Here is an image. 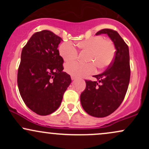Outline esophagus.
<instances>
[{
    "label": "esophagus",
    "instance_id": "obj_1",
    "mask_svg": "<svg viewBox=\"0 0 149 149\" xmlns=\"http://www.w3.org/2000/svg\"><path fill=\"white\" fill-rule=\"evenodd\" d=\"M71 80H75V79H76V77H75V76H71Z\"/></svg>",
    "mask_w": 149,
    "mask_h": 149
}]
</instances>
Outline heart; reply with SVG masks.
Listing matches in <instances>:
<instances>
[{
  "instance_id": "obj_1",
  "label": "heart",
  "mask_w": 149,
  "mask_h": 149,
  "mask_svg": "<svg viewBox=\"0 0 149 149\" xmlns=\"http://www.w3.org/2000/svg\"><path fill=\"white\" fill-rule=\"evenodd\" d=\"M77 47L80 50L88 52L86 57L88 63L83 64L73 62L67 64L65 70L68 73L75 77L88 76L95 72V67L102 69L109 66L113 60L116 54V46L109 39H104L102 36H97L78 42ZM59 55L66 62H70L78 57L77 50L71 42H64L59 45Z\"/></svg>"
}]
</instances>
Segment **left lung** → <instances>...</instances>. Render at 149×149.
Wrapping results in <instances>:
<instances>
[{
  "mask_svg": "<svg viewBox=\"0 0 149 149\" xmlns=\"http://www.w3.org/2000/svg\"><path fill=\"white\" fill-rule=\"evenodd\" d=\"M106 33L116 46L115 57L107 69L94 76L96 81L85 80L86 88L80 95V102L89 115L103 118L120 107L127 92L130 78L129 48L116 31L104 29L96 35Z\"/></svg>",
  "mask_w": 149,
  "mask_h": 149,
  "instance_id": "left-lung-1",
  "label": "left lung"
}]
</instances>
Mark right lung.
Wrapping results in <instances>:
<instances>
[{
  "label": "right lung",
  "instance_id": "obj_1",
  "mask_svg": "<svg viewBox=\"0 0 149 149\" xmlns=\"http://www.w3.org/2000/svg\"><path fill=\"white\" fill-rule=\"evenodd\" d=\"M62 39L48 30L36 32L23 47L17 73V85L22 100L40 116L54 112L71 83L64 72V59L58 45Z\"/></svg>",
  "mask_w": 149,
  "mask_h": 149
}]
</instances>
